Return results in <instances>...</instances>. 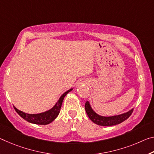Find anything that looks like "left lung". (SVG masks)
Instances as JSON below:
<instances>
[{"instance_id": "1", "label": "left lung", "mask_w": 154, "mask_h": 154, "mask_svg": "<svg viewBox=\"0 0 154 154\" xmlns=\"http://www.w3.org/2000/svg\"><path fill=\"white\" fill-rule=\"evenodd\" d=\"M85 109L88 116L89 119L91 120L94 123H96L97 125H101V126H112L114 125H117L125 121L132 114L134 109H131L126 113L120 114V115L113 116H101L97 114V113L92 110L91 107L90 106L88 101H86L85 103Z\"/></svg>"}]
</instances>
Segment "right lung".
<instances>
[{
	"instance_id": "obj_1",
	"label": "right lung",
	"mask_w": 154,
	"mask_h": 154,
	"mask_svg": "<svg viewBox=\"0 0 154 154\" xmlns=\"http://www.w3.org/2000/svg\"><path fill=\"white\" fill-rule=\"evenodd\" d=\"M72 89H70L66 92H64L62 96L60 97V99L58 100L57 103L55 105V106L53 107L52 109H51L50 110L47 112H43V113L37 114H26L24 112L19 110L17 108L14 107L16 112L20 115L22 118L24 119V120L29 122V123H34V124H38V125H47V124L51 123L55 119L57 118L58 114L60 113L61 107H62V101L64 100V98L65 97L68 92L71 91Z\"/></svg>"
}]
</instances>
